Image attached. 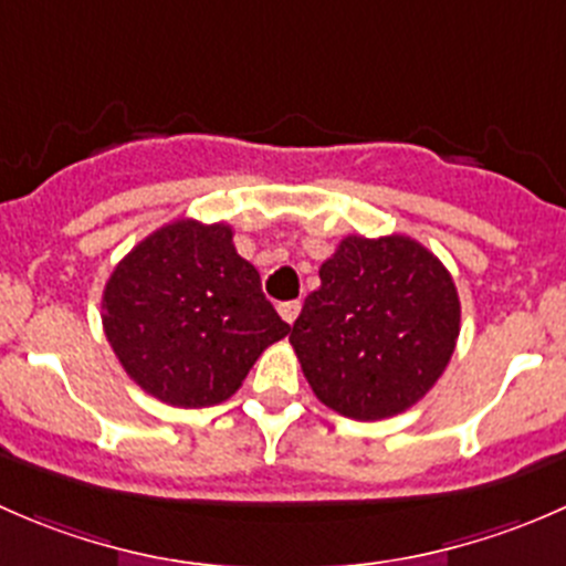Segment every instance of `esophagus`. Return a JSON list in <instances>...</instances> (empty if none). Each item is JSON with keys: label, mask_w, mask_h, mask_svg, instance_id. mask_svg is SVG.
Segmentation results:
<instances>
[{"label": "esophagus", "mask_w": 566, "mask_h": 566, "mask_svg": "<svg viewBox=\"0 0 566 566\" xmlns=\"http://www.w3.org/2000/svg\"><path fill=\"white\" fill-rule=\"evenodd\" d=\"M279 315H282L284 323L293 325L301 315V301H284V304H279Z\"/></svg>", "instance_id": "1"}]
</instances>
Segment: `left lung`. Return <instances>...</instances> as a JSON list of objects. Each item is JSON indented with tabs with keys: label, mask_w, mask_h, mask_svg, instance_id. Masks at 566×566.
<instances>
[{
	"label": "left lung",
	"mask_w": 566,
	"mask_h": 566,
	"mask_svg": "<svg viewBox=\"0 0 566 566\" xmlns=\"http://www.w3.org/2000/svg\"><path fill=\"white\" fill-rule=\"evenodd\" d=\"M458 336V287L432 251L405 235H347L319 265L290 345L319 402L375 421L436 386Z\"/></svg>",
	"instance_id": "left-lung-1"
}]
</instances>
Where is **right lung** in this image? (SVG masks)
<instances>
[{
	"instance_id": "1",
	"label": "right lung",
	"mask_w": 566,
	"mask_h": 566,
	"mask_svg": "<svg viewBox=\"0 0 566 566\" xmlns=\"http://www.w3.org/2000/svg\"><path fill=\"white\" fill-rule=\"evenodd\" d=\"M104 331L125 373L175 408H208L241 389L290 325L262 295L232 227L180 219L119 260L104 290Z\"/></svg>"
}]
</instances>
